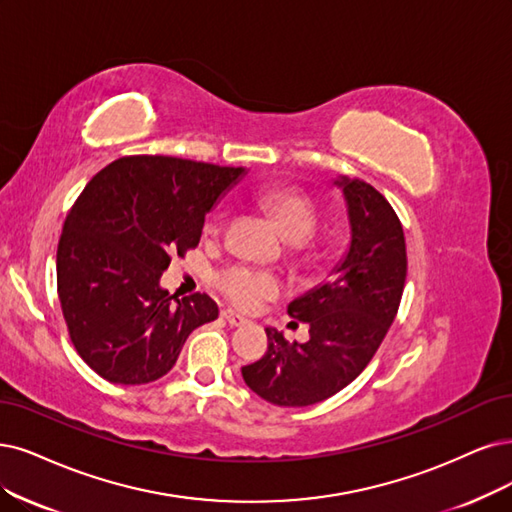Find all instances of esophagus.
Masks as SVG:
<instances>
[{
  "label": "esophagus",
  "mask_w": 512,
  "mask_h": 512,
  "mask_svg": "<svg viewBox=\"0 0 512 512\" xmlns=\"http://www.w3.org/2000/svg\"><path fill=\"white\" fill-rule=\"evenodd\" d=\"M221 316L227 320V323H230L232 327H242V325H246L249 323V320H246L244 316H240V314H236L234 310H223L221 312Z\"/></svg>",
  "instance_id": "34e87169"
}]
</instances>
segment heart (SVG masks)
Returning <instances> with one entry per match:
<instances>
[{
    "mask_svg": "<svg viewBox=\"0 0 512 512\" xmlns=\"http://www.w3.org/2000/svg\"><path fill=\"white\" fill-rule=\"evenodd\" d=\"M259 202L276 217L282 234L287 236L289 242L304 244L314 236L318 227V208L304 192L291 187L266 189V192L259 194ZM223 227L225 211L215 208L206 219L204 234L208 238H215L221 234ZM217 287L240 310H255L261 301L274 297L280 291V280L268 270L232 266L217 276Z\"/></svg>",
    "mask_w": 512,
    "mask_h": 512,
    "instance_id": "heart-1",
    "label": "heart"
}]
</instances>
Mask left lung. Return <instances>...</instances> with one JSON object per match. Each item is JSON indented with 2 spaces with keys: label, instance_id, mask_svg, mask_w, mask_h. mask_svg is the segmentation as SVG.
<instances>
[{
  "label": "left lung",
  "instance_id": "8db88e82",
  "mask_svg": "<svg viewBox=\"0 0 512 512\" xmlns=\"http://www.w3.org/2000/svg\"><path fill=\"white\" fill-rule=\"evenodd\" d=\"M335 185L348 204V253L329 282L289 304V316L310 325V339L289 344L266 329L268 352L242 367L244 384L278 407H308L354 382L401 306L407 251L399 217L373 185L348 177Z\"/></svg>",
  "mask_w": 512,
  "mask_h": 512
}]
</instances>
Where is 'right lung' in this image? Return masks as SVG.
Masks as SVG:
<instances>
[{
    "label": "right lung",
    "mask_w": 512,
    "mask_h": 512,
    "mask_svg": "<svg viewBox=\"0 0 512 512\" xmlns=\"http://www.w3.org/2000/svg\"><path fill=\"white\" fill-rule=\"evenodd\" d=\"M244 168L170 156H124L84 187L56 249V287L69 337L111 384L156 382L194 329L219 316L196 293L160 287L170 257L200 242L204 217Z\"/></svg>",
    "instance_id": "1"
}]
</instances>
